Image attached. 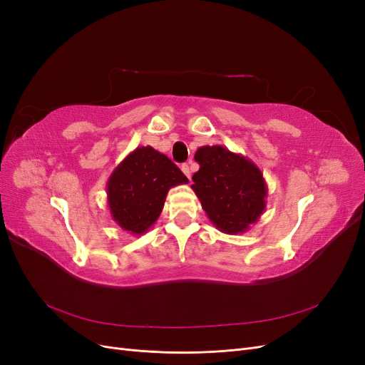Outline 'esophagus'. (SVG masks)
<instances>
[{
  "label": "esophagus",
  "instance_id": "esophagus-1",
  "mask_svg": "<svg viewBox=\"0 0 365 365\" xmlns=\"http://www.w3.org/2000/svg\"><path fill=\"white\" fill-rule=\"evenodd\" d=\"M181 170L184 172V175L187 176V178H189V180L192 178V169H190L189 164H182V165H181Z\"/></svg>",
  "mask_w": 365,
  "mask_h": 365
}]
</instances>
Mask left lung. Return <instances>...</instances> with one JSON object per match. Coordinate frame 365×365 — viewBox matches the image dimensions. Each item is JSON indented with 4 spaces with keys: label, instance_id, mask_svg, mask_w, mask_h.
I'll return each instance as SVG.
<instances>
[{
    "label": "left lung",
    "instance_id": "obj_1",
    "mask_svg": "<svg viewBox=\"0 0 365 365\" xmlns=\"http://www.w3.org/2000/svg\"><path fill=\"white\" fill-rule=\"evenodd\" d=\"M200 170L192 189L212 224L222 233L242 235L262 216L268 195L262 170L247 157L224 146H201L195 153Z\"/></svg>",
    "mask_w": 365,
    "mask_h": 365
}]
</instances>
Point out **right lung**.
I'll return each mask as SVG.
<instances>
[{
    "mask_svg": "<svg viewBox=\"0 0 365 365\" xmlns=\"http://www.w3.org/2000/svg\"><path fill=\"white\" fill-rule=\"evenodd\" d=\"M189 180L164 153L150 146L132 150L106 182L108 207L120 228L140 236L157 222L165 196Z\"/></svg>",
    "mask_w": 365,
    "mask_h": 365,
    "instance_id": "obj_1",
    "label": "right lung"
}]
</instances>
